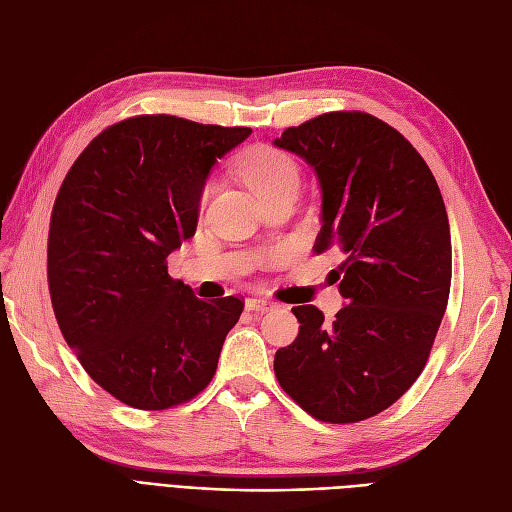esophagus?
Listing matches in <instances>:
<instances>
[{"mask_svg": "<svg viewBox=\"0 0 512 512\" xmlns=\"http://www.w3.org/2000/svg\"><path fill=\"white\" fill-rule=\"evenodd\" d=\"M273 307H275L273 301L260 299V297H252L245 301V309H250V312H269V309H273Z\"/></svg>", "mask_w": 512, "mask_h": 512, "instance_id": "1", "label": "esophagus"}]
</instances>
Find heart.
<instances>
[{"instance_id": "heart-1", "label": "heart", "mask_w": 512, "mask_h": 512, "mask_svg": "<svg viewBox=\"0 0 512 512\" xmlns=\"http://www.w3.org/2000/svg\"><path fill=\"white\" fill-rule=\"evenodd\" d=\"M241 175L260 200L286 190H297L299 168L284 151L273 147H256L241 160ZM207 196V190L203 192Z\"/></svg>"}]
</instances>
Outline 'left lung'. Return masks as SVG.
Masks as SVG:
<instances>
[{
    "instance_id": "8db88e82",
    "label": "left lung",
    "mask_w": 512,
    "mask_h": 512,
    "mask_svg": "<svg viewBox=\"0 0 512 512\" xmlns=\"http://www.w3.org/2000/svg\"><path fill=\"white\" fill-rule=\"evenodd\" d=\"M314 168L322 194L314 250L346 254V305L324 322L292 307L299 335L275 352V376L324 423H356L404 395L421 376L451 290V228L429 166L382 119L339 111L273 141Z\"/></svg>"
}]
</instances>
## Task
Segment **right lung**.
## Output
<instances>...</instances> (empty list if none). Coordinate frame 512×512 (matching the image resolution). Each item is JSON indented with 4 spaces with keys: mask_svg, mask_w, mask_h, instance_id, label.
<instances>
[{
    "mask_svg": "<svg viewBox=\"0 0 512 512\" xmlns=\"http://www.w3.org/2000/svg\"><path fill=\"white\" fill-rule=\"evenodd\" d=\"M250 134L132 117L100 132L61 183L49 230L55 318L87 374L123 404H185L215 374L243 303L196 299L166 258L194 237L211 168Z\"/></svg>",
    "mask_w": 512,
    "mask_h": 512,
    "instance_id": "add662e5",
    "label": "right lung"
}]
</instances>
